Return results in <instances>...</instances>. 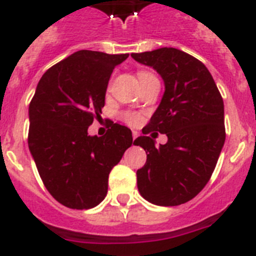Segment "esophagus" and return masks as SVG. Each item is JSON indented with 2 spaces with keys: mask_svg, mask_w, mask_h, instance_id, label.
Instances as JSON below:
<instances>
[{
  "mask_svg": "<svg viewBox=\"0 0 256 256\" xmlns=\"http://www.w3.org/2000/svg\"><path fill=\"white\" fill-rule=\"evenodd\" d=\"M132 134H133V141H134V140L137 138V137H138V136H140V133L137 132V130H133Z\"/></svg>",
  "mask_w": 256,
  "mask_h": 256,
  "instance_id": "obj_1",
  "label": "esophagus"
}]
</instances>
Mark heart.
<instances>
[{"instance_id": "b5f03b06", "label": "heart", "mask_w": 256, "mask_h": 256, "mask_svg": "<svg viewBox=\"0 0 256 256\" xmlns=\"http://www.w3.org/2000/svg\"><path fill=\"white\" fill-rule=\"evenodd\" d=\"M148 76H152V74H150L148 72H138L140 82H141V80H144V78H148ZM120 118L123 119L124 122H126V123L132 124V126H134V124H138L142 119V116L140 114H137V112H122Z\"/></svg>"}]
</instances>
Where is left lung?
Returning a JSON list of instances; mask_svg holds the SVG:
<instances>
[{
	"instance_id": "1",
	"label": "left lung",
	"mask_w": 256,
	"mask_h": 256,
	"mask_svg": "<svg viewBox=\"0 0 256 256\" xmlns=\"http://www.w3.org/2000/svg\"><path fill=\"white\" fill-rule=\"evenodd\" d=\"M132 58L154 68L165 84L159 108L142 132L168 137L159 148L148 136L134 140L148 154L137 170V187L151 204H184L206 186L224 144L223 98L208 68L180 50L162 47Z\"/></svg>"
}]
</instances>
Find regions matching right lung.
<instances>
[{
    "mask_svg": "<svg viewBox=\"0 0 256 256\" xmlns=\"http://www.w3.org/2000/svg\"><path fill=\"white\" fill-rule=\"evenodd\" d=\"M128 56L74 52L42 76L29 104V151L47 191L70 209L100 204L108 174L133 144L130 128L114 122L106 134H88L112 70Z\"/></svg>",
    "mask_w": 256,
    "mask_h": 256,
    "instance_id": "obj_1",
    "label": "right lung"
}]
</instances>
